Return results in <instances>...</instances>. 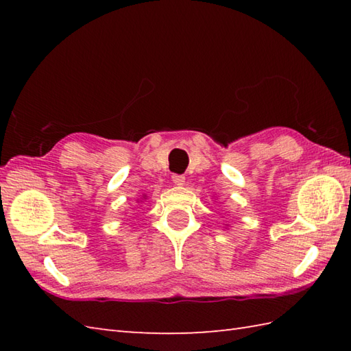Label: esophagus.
<instances>
[{
    "instance_id": "esophagus-1",
    "label": "esophagus",
    "mask_w": 351,
    "mask_h": 351,
    "mask_svg": "<svg viewBox=\"0 0 351 351\" xmlns=\"http://www.w3.org/2000/svg\"><path fill=\"white\" fill-rule=\"evenodd\" d=\"M171 181H173L175 185H180L181 187V185L185 184V176L184 175H173L171 176Z\"/></svg>"
}]
</instances>
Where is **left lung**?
<instances>
[{
  "label": "left lung",
  "mask_w": 351,
  "mask_h": 351,
  "mask_svg": "<svg viewBox=\"0 0 351 351\" xmlns=\"http://www.w3.org/2000/svg\"><path fill=\"white\" fill-rule=\"evenodd\" d=\"M226 226H228V225H226Z\"/></svg>",
  "instance_id": "obj_1"
}]
</instances>
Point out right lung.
<instances>
[{
	"mask_svg": "<svg viewBox=\"0 0 351 351\" xmlns=\"http://www.w3.org/2000/svg\"><path fill=\"white\" fill-rule=\"evenodd\" d=\"M146 197H147V196L145 195V196H143V197H141V199H146ZM138 202H143V200H138Z\"/></svg>",
	"mask_w": 351,
	"mask_h": 351,
	"instance_id": "right-lung-1",
	"label": "right lung"
}]
</instances>
